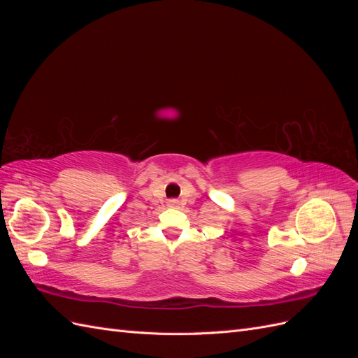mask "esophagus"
I'll return each instance as SVG.
<instances>
[{
    "label": "esophagus",
    "mask_w": 358,
    "mask_h": 358,
    "mask_svg": "<svg viewBox=\"0 0 358 358\" xmlns=\"http://www.w3.org/2000/svg\"><path fill=\"white\" fill-rule=\"evenodd\" d=\"M169 206H170V208H178V206H179V201H178V200H175V199H173V200H169Z\"/></svg>",
    "instance_id": "obj_1"
}]
</instances>
